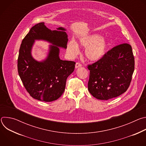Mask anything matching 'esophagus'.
<instances>
[{"instance_id":"esophagus-1","label":"esophagus","mask_w":146,"mask_h":146,"mask_svg":"<svg viewBox=\"0 0 146 146\" xmlns=\"http://www.w3.org/2000/svg\"><path fill=\"white\" fill-rule=\"evenodd\" d=\"M81 66H82V65L80 63H79V62H77V63L76 64L75 67H76V68H78L79 67H81Z\"/></svg>"}]
</instances>
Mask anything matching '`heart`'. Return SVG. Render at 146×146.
<instances>
[{
  "label": "heart",
  "instance_id": "heart-1",
  "mask_svg": "<svg viewBox=\"0 0 146 146\" xmlns=\"http://www.w3.org/2000/svg\"><path fill=\"white\" fill-rule=\"evenodd\" d=\"M78 45L85 49V55L91 61H98L106 53L109 43L108 41L98 34H91L81 37ZM68 51L72 56L77 55L78 51L77 44L73 41L68 44Z\"/></svg>",
  "mask_w": 146,
  "mask_h": 146
}]
</instances>
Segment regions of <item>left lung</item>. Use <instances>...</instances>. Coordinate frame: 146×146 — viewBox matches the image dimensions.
Listing matches in <instances>:
<instances>
[{"instance_id":"8db88e82","label":"left lung","mask_w":146,"mask_h":146,"mask_svg":"<svg viewBox=\"0 0 146 146\" xmlns=\"http://www.w3.org/2000/svg\"><path fill=\"white\" fill-rule=\"evenodd\" d=\"M87 68L88 88L94 97L100 100L117 97L127 91L132 80L135 69L132 47L128 43L118 45Z\"/></svg>"}]
</instances>
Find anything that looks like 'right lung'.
Returning a JSON list of instances; mask_svg holds the SVG:
<instances>
[{"label":"right lung","instance_id":"add662e5","mask_svg":"<svg viewBox=\"0 0 146 146\" xmlns=\"http://www.w3.org/2000/svg\"><path fill=\"white\" fill-rule=\"evenodd\" d=\"M64 28L51 31L44 23L33 26L23 40L18 58V72L24 86L34 99L44 102L58 99L63 94L68 77L75 68V62L59 58V47L66 48L68 35ZM35 39L47 40L50 46L48 58L38 62L31 56Z\"/></svg>","mask_w":146,"mask_h":146}]
</instances>
